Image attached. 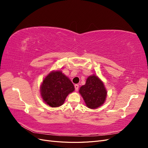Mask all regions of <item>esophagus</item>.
Listing matches in <instances>:
<instances>
[{
	"instance_id": "34e87169",
	"label": "esophagus",
	"mask_w": 148,
	"mask_h": 148,
	"mask_svg": "<svg viewBox=\"0 0 148 148\" xmlns=\"http://www.w3.org/2000/svg\"><path fill=\"white\" fill-rule=\"evenodd\" d=\"M78 88H79V85L77 84H75V90H76V91H78Z\"/></svg>"
}]
</instances>
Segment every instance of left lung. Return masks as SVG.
<instances>
[{
    "mask_svg": "<svg viewBox=\"0 0 148 148\" xmlns=\"http://www.w3.org/2000/svg\"><path fill=\"white\" fill-rule=\"evenodd\" d=\"M79 92L86 106L92 109L102 106L107 97V90L104 83L95 75L89 76L86 79V84L79 88Z\"/></svg>",
    "mask_w": 148,
    "mask_h": 148,
    "instance_id": "left-lung-1",
    "label": "left lung"
}]
</instances>
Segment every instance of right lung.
Listing matches in <instances>:
<instances>
[{
  "label": "right lung",
  "instance_id": "add662e5",
  "mask_svg": "<svg viewBox=\"0 0 148 148\" xmlns=\"http://www.w3.org/2000/svg\"><path fill=\"white\" fill-rule=\"evenodd\" d=\"M74 90V85L70 79L60 70L49 73L40 87L44 102L52 107L62 106L69 94Z\"/></svg>",
  "mask_w": 148,
  "mask_h": 148
}]
</instances>
